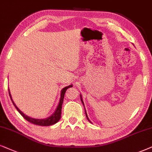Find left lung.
I'll use <instances>...</instances> for the list:
<instances>
[{
    "mask_svg": "<svg viewBox=\"0 0 152 152\" xmlns=\"http://www.w3.org/2000/svg\"><path fill=\"white\" fill-rule=\"evenodd\" d=\"M80 100H81V102H82V103H83V106H84V103H83V99H82V96H81V95H80ZM84 107H85V106H84ZM85 112H86V118H87V119L88 120V121L89 122H90L91 123V121H90V119H89V118H88V115H87V113H86V108H85Z\"/></svg>",
    "mask_w": 152,
    "mask_h": 152,
    "instance_id": "obj_1",
    "label": "left lung"
}]
</instances>
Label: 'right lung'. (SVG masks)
<instances>
[{
  "instance_id": "1",
  "label": "right lung",
  "mask_w": 152,
  "mask_h": 152,
  "mask_svg": "<svg viewBox=\"0 0 152 152\" xmlns=\"http://www.w3.org/2000/svg\"><path fill=\"white\" fill-rule=\"evenodd\" d=\"M72 86H73L72 85H69V86H66V87H64L62 90H61V94H60L61 95H60V98H59V104H58V105H57L56 109H55V112H54L50 116L48 117V118H42V119L34 118H31V117H30V116H28L27 115L24 114V113H23L22 111L16 106V104H15V102L12 100V96H11L10 92V89L8 90H9L10 97V99H11V100H12V102L13 103V104H14L15 107L17 109V110L20 112V114L22 115V116L24 117V118L26 119V121H28V122L31 123V124L38 125V126H52V125L56 124L57 122L59 121V119H60L61 112H62V104H63V100H64V94H65V93H66V90L68 89L69 88L72 87Z\"/></svg>"
}]
</instances>
